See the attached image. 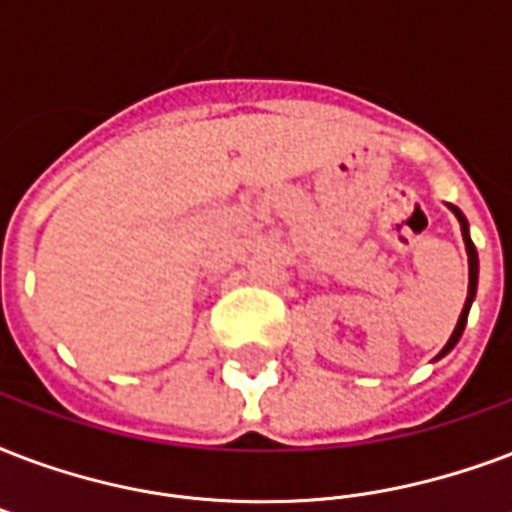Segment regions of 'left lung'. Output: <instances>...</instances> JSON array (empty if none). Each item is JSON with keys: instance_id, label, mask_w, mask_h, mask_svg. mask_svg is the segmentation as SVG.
<instances>
[{"instance_id": "1", "label": "left lung", "mask_w": 512, "mask_h": 512, "mask_svg": "<svg viewBox=\"0 0 512 512\" xmlns=\"http://www.w3.org/2000/svg\"><path fill=\"white\" fill-rule=\"evenodd\" d=\"M451 212L456 214V220H459V225H462V239H464V247H467V260H470V287H467V300H464V308H462V314H459V322H456L454 333H451V338H448V343L443 346V351H440L438 357L448 354V351L456 346V341L462 338L464 325H467V314H470V306H473V300H475V290H478V252H475V244L470 241V233H467V220H464V214L459 212L456 206H451Z\"/></svg>"}]
</instances>
